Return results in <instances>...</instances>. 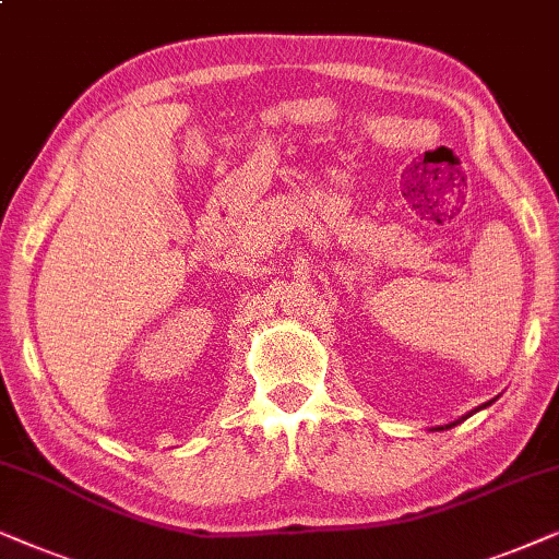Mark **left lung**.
<instances>
[{
	"label": "left lung",
	"instance_id": "left-lung-1",
	"mask_svg": "<svg viewBox=\"0 0 559 559\" xmlns=\"http://www.w3.org/2000/svg\"><path fill=\"white\" fill-rule=\"evenodd\" d=\"M493 400H497V397H493ZM493 400H489V403H484V405H478V407H474V411H471V413H466V415H461V418H459V420H451V423H445V426H436L433 430H448V428L459 426V423H463V420H466V418H471V415H474V413H478V411H484V407H489V405L493 403Z\"/></svg>",
	"mask_w": 559,
	"mask_h": 559
}]
</instances>
